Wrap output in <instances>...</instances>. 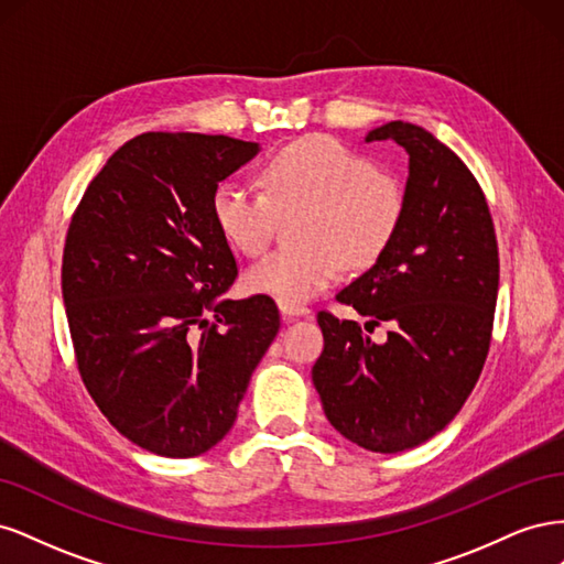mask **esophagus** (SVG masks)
Wrapping results in <instances>:
<instances>
[{
  "instance_id": "esophagus-1",
  "label": "esophagus",
  "mask_w": 564,
  "mask_h": 564,
  "mask_svg": "<svg viewBox=\"0 0 564 564\" xmlns=\"http://www.w3.org/2000/svg\"><path fill=\"white\" fill-rule=\"evenodd\" d=\"M296 317H311V311L303 308V305H282V319L292 322Z\"/></svg>"
}]
</instances>
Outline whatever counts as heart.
<instances>
[{
  "mask_svg": "<svg viewBox=\"0 0 564 564\" xmlns=\"http://www.w3.org/2000/svg\"><path fill=\"white\" fill-rule=\"evenodd\" d=\"M265 193L242 181H220L212 218L220 237L240 253H261L278 218L301 214L292 251H275L251 265L247 292L280 305H303L324 292L340 265L369 268L395 237L404 214L400 183L377 164L327 135H308L282 148L265 166Z\"/></svg>",
  "mask_w": 564,
  "mask_h": 564,
  "instance_id": "1",
  "label": "heart"
}]
</instances>
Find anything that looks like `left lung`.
Instances as JSON below:
<instances>
[{
  "mask_svg": "<svg viewBox=\"0 0 564 564\" xmlns=\"http://www.w3.org/2000/svg\"><path fill=\"white\" fill-rule=\"evenodd\" d=\"M409 155L404 214L390 247L336 299L388 322L386 344L319 313L313 383L334 429L379 454L412 449L458 414L487 360L499 294V247L482 187L431 131L388 122L367 133Z\"/></svg>",
  "mask_w": 564,
  "mask_h": 564,
  "instance_id": "8db88e82",
  "label": "left lung"
}]
</instances>
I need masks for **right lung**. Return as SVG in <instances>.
<instances>
[{"instance_id": "1", "label": "right lung", "mask_w": 564, "mask_h": 564, "mask_svg": "<svg viewBox=\"0 0 564 564\" xmlns=\"http://www.w3.org/2000/svg\"><path fill=\"white\" fill-rule=\"evenodd\" d=\"M259 150L230 135H135L67 228L61 284L82 381L158 456H199L228 435L280 329L272 299H226L237 263L212 218L214 187Z\"/></svg>"}]
</instances>
